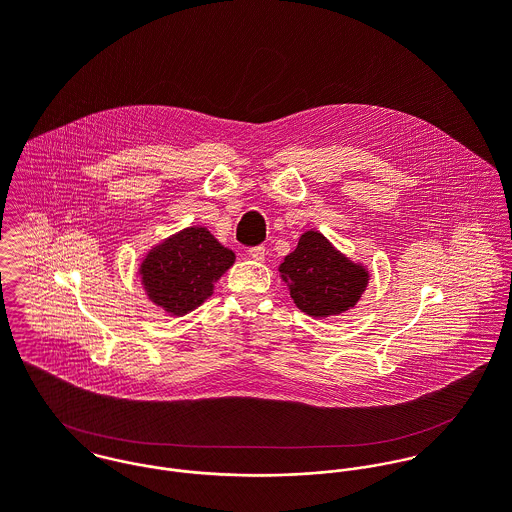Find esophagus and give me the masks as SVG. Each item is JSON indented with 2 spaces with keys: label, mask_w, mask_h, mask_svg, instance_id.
Returning a JSON list of instances; mask_svg holds the SVG:
<instances>
[{
  "label": "esophagus",
  "mask_w": 512,
  "mask_h": 512,
  "mask_svg": "<svg viewBox=\"0 0 512 512\" xmlns=\"http://www.w3.org/2000/svg\"><path fill=\"white\" fill-rule=\"evenodd\" d=\"M248 256L262 262L264 256H266V248L264 246H252V248H248Z\"/></svg>",
  "instance_id": "esophagus-1"
}]
</instances>
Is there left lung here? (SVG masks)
Segmentation results:
<instances>
[{"instance_id": "obj_1", "label": "left lung", "mask_w": 512, "mask_h": 512, "mask_svg": "<svg viewBox=\"0 0 512 512\" xmlns=\"http://www.w3.org/2000/svg\"><path fill=\"white\" fill-rule=\"evenodd\" d=\"M295 305L313 317H329L355 307L366 288L365 268L341 256L325 236L305 232L280 266Z\"/></svg>"}]
</instances>
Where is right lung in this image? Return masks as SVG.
Returning a JSON list of instances; mask_svg holds the SVG:
<instances>
[{"label": "right lung", "mask_w": 512, "mask_h": 512, "mask_svg": "<svg viewBox=\"0 0 512 512\" xmlns=\"http://www.w3.org/2000/svg\"><path fill=\"white\" fill-rule=\"evenodd\" d=\"M232 264V250L220 246L209 230L191 226L149 252L140 272L149 299L183 315L213 293V282Z\"/></svg>", "instance_id": "right-lung-1"}]
</instances>
